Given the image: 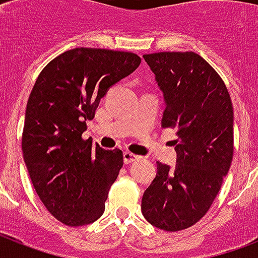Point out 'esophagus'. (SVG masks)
I'll list each match as a JSON object with an SVG mask.
<instances>
[{
	"label": "esophagus",
	"instance_id": "1",
	"mask_svg": "<svg viewBox=\"0 0 258 258\" xmlns=\"http://www.w3.org/2000/svg\"><path fill=\"white\" fill-rule=\"evenodd\" d=\"M123 158H124L125 165L133 163V162H135L137 159H139V157H138V155H135V154H133V153H130V151H124V154H123Z\"/></svg>",
	"mask_w": 258,
	"mask_h": 258
}]
</instances>
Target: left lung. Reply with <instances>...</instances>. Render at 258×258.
Segmentation results:
<instances>
[{
  "instance_id": "1",
  "label": "left lung",
  "mask_w": 258,
  "mask_h": 258,
  "mask_svg": "<svg viewBox=\"0 0 258 258\" xmlns=\"http://www.w3.org/2000/svg\"><path fill=\"white\" fill-rule=\"evenodd\" d=\"M163 92L162 125L178 139L176 165L158 162L155 179L142 198L150 224L183 230L208 213L233 159V105L214 68L194 52L143 54Z\"/></svg>"
}]
</instances>
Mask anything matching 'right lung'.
<instances>
[{
	"label": "right lung",
	"mask_w": 258,
	"mask_h": 258,
	"mask_svg": "<svg viewBox=\"0 0 258 258\" xmlns=\"http://www.w3.org/2000/svg\"><path fill=\"white\" fill-rule=\"evenodd\" d=\"M131 52L75 48L38 75L28 99L22 154L34 190L48 212L68 226L95 222L123 166L121 150L83 139L108 88L133 74Z\"/></svg>",
	"instance_id": "add662e5"
}]
</instances>
